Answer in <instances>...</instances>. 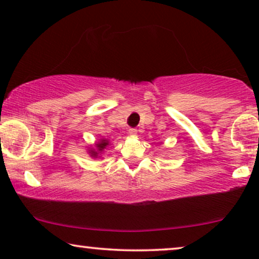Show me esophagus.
<instances>
[{"label":"esophagus","instance_id":"1","mask_svg":"<svg viewBox=\"0 0 259 259\" xmlns=\"http://www.w3.org/2000/svg\"><path fill=\"white\" fill-rule=\"evenodd\" d=\"M128 133H130L131 137H136L137 133H138V130L137 128H130Z\"/></svg>","mask_w":259,"mask_h":259}]
</instances>
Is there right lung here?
I'll use <instances>...</instances> for the list:
<instances>
[{"instance_id":"obj_1","label":"right lung","mask_w":259,"mask_h":259,"mask_svg":"<svg viewBox=\"0 0 259 259\" xmlns=\"http://www.w3.org/2000/svg\"><path fill=\"white\" fill-rule=\"evenodd\" d=\"M108 145H109V141L107 139H100L99 143L95 144V146H97V150H90L91 157L98 158L99 154L102 153V152H104V150H106V147H107Z\"/></svg>"}]
</instances>
